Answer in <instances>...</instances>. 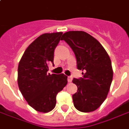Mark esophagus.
Returning <instances> with one entry per match:
<instances>
[{"instance_id": "34e87169", "label": "esophagus", "mask_w": 129, "mask_h": 129, "mask_svg": "<svg viewBox=\"0 0 129 129\" xmlns=\"http://www.w3.org/2000/svg\"><path fill=\"white\" fill-rule=\"evenodd\" d=\"M72 80H73V77H71V76L68 77V82H72Z\"/></svg>"}]
</instances>
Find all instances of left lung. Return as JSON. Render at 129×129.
Masks as SVG:
<instances>
[{
	"mask_svg": "<svg viewBox=\"0 0 129 129\" xmlns=\"http://www.w3.org/2000/svg\"><path fill=\"white\" fill-rule=\"evenodd\" d=\"M61 40L75 53L77 69L84 71L83 77L73 80L77 86L73 95L74 106L82 112L94 111L104 102L112 81L110 56L101 44L84 31H68Z\"/></svg>",
	"mask_w": 129,
	"mask_h": 129,
	"instance_id": "left-lung-1",
	"label": "left lung"
}]
</instances>
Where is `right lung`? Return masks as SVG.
Returning a JSON list of instances; mask_svg holds the SVG:
<instances>
[{"label":"right lung","mask_w":129,"mask_h":129,"mask_svg":"<svg viewBox=\"0 0 129 129\" xmlns=\"http://www.w3.org/2000/svg\"><path fill=\"white\" fill-rule=\"evenodd\" d=\"M63 33H44L25 50L18 66V86L30 107L48 112L54 108L56 97L68 83L64 74L47 73L48 64H54V49Z\"/></svg>","instance_id":"add662e5"}]
</instances>
